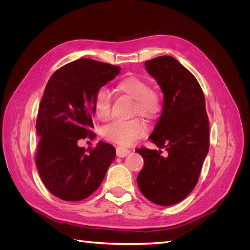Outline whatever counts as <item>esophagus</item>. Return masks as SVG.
<instances>
[{"instance_id": "esophagus-1", "label": "esophagus", "mask_w": 250, "mask_h": 250, "mask_svg": "<svg viewBox=\"0 0 250 250\" xmlns=\"http://www.w3.org/2000/svg\"><path fill=\"white\" fill-rule=\"evenodd\" d=\"M129 153H130V150L129 149H127L125 147H121V146L117 147V156H119V157H125Z\"/></svg>"}]
</instances>
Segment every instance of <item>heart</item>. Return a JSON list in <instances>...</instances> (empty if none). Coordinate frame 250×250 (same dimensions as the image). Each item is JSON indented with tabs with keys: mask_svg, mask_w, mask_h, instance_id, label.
Wrapping results in <instances>:
<instances>
[{
	"mask_svg": "<svg viewBox=\"0 0 250 250\" xmlns=\"http://www.w3.org/2000/svg\"><path fill=\"white\" fill-rule=\"evenodd\" d=\"M119 93L127 95L134 100L133 113L145 117L149 120L155 119L162 111V98L156 90L149 88L146 80L129 75L116 83ZM112 97L108 89L99 88L94 97V110L97 118L107 121L110 117ZM147 131V125L141 118L131 120H117L103 129L105 139L122 146H129L142 138Z\"/></svg>",
	"mask_w": 250,
	"mask_h": 250,
	"instance_id": "b5f03b06",
	"label": "heart"
}]
</instances>
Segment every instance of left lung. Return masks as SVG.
<instances>
[{"instance_id":"obj_1","label":"left lung","mask_w":250,"mask_h":250,"mask_svg":"<svg viewBox=\"0 0 250 250\" xmlns=\"http://www.w3.org/2000/svg\"><path fill=\"white\" fill-rule=\"evenodd\" d=\"M145 69L161 86L164 104L149 140L160 149H137L144 167L137 181L151 202L169 207L184 200L198 181L209 148L206 100L194 75L172 56L145 62Z\"/></svg>"}]
</instances>
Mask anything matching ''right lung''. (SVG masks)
<instances>
[{
  "instance_id": "obj_1",
  "label": "right lung",
  "mask_w": 250,
  "mask_h": 250,
  "mask_svg": "<svg viewBox=\"0 0 250 250\" xmlns=\"http://www.w3.org/2000/svg\"><path fill=\"white\" fill-rule=\"evenodd\" d=\"M121 67L81 58L60 67L49 79L39 108L40 137L35 157L43 185L64 201H79L92 195L116 157L110 144L95 149L78 146L93 134L96 92L119 75Z\"/></svg>"
}]
</instances>
